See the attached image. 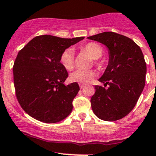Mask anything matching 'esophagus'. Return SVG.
I'll list each match as a JSON object with an SVG mask.
<instances>
[{"instance_id": "esophagus-1", "label": "esophagus", "mask_w": 156, "mask_h": 156, "mask_svg": "<svg viewBox=\"0 0 156 156\" xmlns=\"http://www.w3.org/2000/svg\"><path fill=\"white\" fill-rule=\"evenodd\" d=\"M79 87H80V88L81 89H83V88H85V85L84 84H79Z\"/></svg>"}]
</instances>
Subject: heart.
I'll return each instance as SVG.
<instances>
[{"label": "heart", "instance_id": "obj_1", "mask_svg": "<svg viewBox=\"0 0 156 156\" xmlns=\"http://www.w3.org/2000/svg\"><path fill=\"white\" fill-rule=\"evenodd\" d=\"M81 50L88 53L94 59H98L104 53L103 47L95 42H90L86 45L81 47ZM60 62L61 65L67 70H72L74 67L75 59L74 53L71 49H66L61 52L60 55ZM95 64L98 67H101L97 60H95ZM95 77V73L92 70L77 69L70 74V80L73 82H78V83H87Z\"/></svg>", "mask_w": 156, "mask_h": 156}]
</instances>
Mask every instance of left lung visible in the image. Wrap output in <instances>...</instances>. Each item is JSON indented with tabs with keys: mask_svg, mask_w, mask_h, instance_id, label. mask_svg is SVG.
Wrapping results in <instances>:
<instances>
[{
	"mask_svg": "<svg viewBox=\"0 0 156 156\" xmlns=\"http://www.w3.org/2000/svg\"><path fill=\"white\" fill-rule=\"evenodd\" d=\"M87 38L96 41L109 49V64L95 85L91 98L93 112L100 119L114 121L131 112L145 85L147 65L139 46L129 37L113 32H104Z\"/></svg>",
	"mask_w": 156,
	"mask_h": 156,
	"instance_id": "obj_1",
	"label": "left lung"
}]
</instances>
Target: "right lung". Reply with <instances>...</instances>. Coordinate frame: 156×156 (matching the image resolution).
<instances>
[{"instance_id": "right-lung-1", "label": "right lung", "mask_w": 156, "mask_h": 156, "mask_svg": "<svg viewBox=\"0 0 156 156\" xmlns=\"http://www.w3.org/2000/svg\"><path fill=\"white\" fill-rule=\"evenodd\" d=\"M84 37H34L18 52L13 65L15 95L22 109L44 123H56L69 115L79 91L78 83L64 84L68 73L60 62L61 52Z\"/></svg>"}]
</instances>
